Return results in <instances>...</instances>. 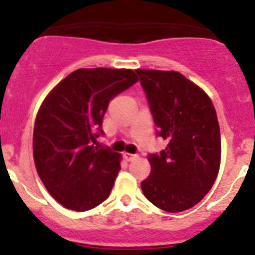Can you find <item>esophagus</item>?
Segmentation results:
<instances>
[{"label":"esophagus","instance_id":"34e87169","mask_svg":"<svg viewBox=\"0 0 255 255\" xmlns=\"http://www.w3.org/2000/svg\"><path fill=\"white\" fill-rule=\"evenodd\" d=\"M124 158H125L128 162H131L134 161V159L138 158V155L131 154V153H125V154H124Z\"/></svg>","mask_w":255,"mask_h":255}]
</instances>
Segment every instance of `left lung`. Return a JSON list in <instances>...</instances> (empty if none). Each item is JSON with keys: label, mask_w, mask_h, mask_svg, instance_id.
<instances>
[{"label": "left lung", "mask_w": 255, "mask_h": 255, "mask_svg": "<svg viewBox=\"0 0 255 255\" xmlns=\"http://www.w3.org/2000/svg\"><path fill=\"white\" fill-rule=\"evenodd\" d=\"M157 136L167 140L148 154L150 175L141 190L150 203L176 213L191 208L211 190L221 161L217 114L209 97L176 71L136 70Z\"/></svg>", "instance_id": "left-lung-1"}]
</instances>
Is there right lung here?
Here are the masks:
<instances>
[{"label": "right lung", "instance_id": "1", "mask_svg": "<svg viewBox=\"0 0 255 255\" xmlns=\"http://www.w3.org/2000/svg\"><path fill=\"white\" fill-rule=\"evenodd\" d=\"M138 82L129 69H79L47 96L35 119L33 154L40 180L65 208L84 212L108 198L120 155L93 144L117 94Z\"/></svg>", "mask_w": 255, "mask_h": 255}]
</instances>
